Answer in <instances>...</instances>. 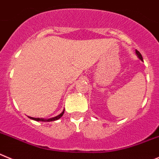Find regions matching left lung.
Wrapping results in <instances>:
<instances>
[{
    "label": "left lung",
    "mask_w": 159,
    "mask_h": 159,
    "mask_svg": "<svg viewBox=\"0 0 159 159\" xmlns=\"http://www.w3.org/2000/svg\"><path fill=\"white\" fill-rule=\"evenodd\" d=\"M135 54H136V55H137V56H138V58H139V59L141 60V61H143V60L142 55H141V54H140L139 51H137V50H135Z\"/></svg>",
    "instance_id": "8db88e82"
}]
</instances>
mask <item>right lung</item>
Returning <instances> with one entry per match:
<instances>
[{
	"label": "right lung",
	"instance_id": "right-lung-1",
	"mask_svg": "<svg viewBox=\"0 0 159 159\" xmlns=\"http://www.w3.org/2000/svg\"><path fill=\"white\" fill-rule=\"evenodd\" d=\"M64 111H65V109H63V111L61 112V113L59 114V115L56 116L55 117H52V118H50V119H43V118H34V117H29L30 119H31V120H36V121H42V122H51V121H54V120H58V119H60L61 117L62 116V115H63L64 113Z\"/></svg>",
	"mask_w": 159,
	"mask_h": 159
}]
</instances>
